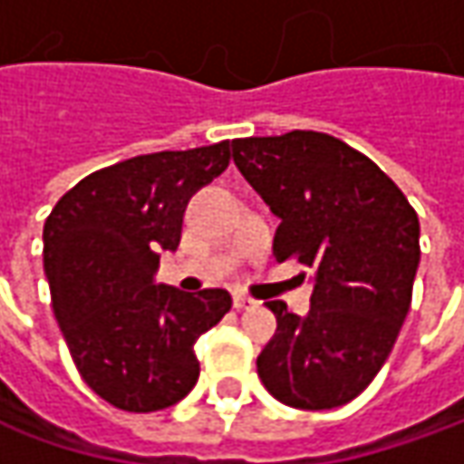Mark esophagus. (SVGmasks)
<instances>
[{"instance_id":"esophagus-1","label":"esophagus","mask_w":464,"mask_h":464,"mask_svg":"<svg viewBox=\"0 0 464 464\" xmlns=\"http://www.w3.org/2000/svg\"><path fill=\"white\" fill-rule=\"evenodd\" d=\"M232 304H235V310H250V307H256V299H250V296L245 295H235L232 296Z\"/></svg>"}]
</instances>
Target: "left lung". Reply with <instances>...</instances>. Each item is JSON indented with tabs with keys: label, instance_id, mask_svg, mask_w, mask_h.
Here are the masks:
<instances>
[{
	"label": "left lung",
	"instance_id": "1",
	"mask_svg": "<svg viewBox=\"0 0 464 464\" xmlns=\"http://www.w3.org/2000/svg\"><path fill=\"white\" fill-rule=\"evenodd\" d=\"M232 160L281 219L278 263L314 268L304 317L268 302L278 328L260 351V382L302 411L346 405L377 377L411 310L419 217L382 169L335 136L235 139Z\"/></svg>",
	"mask_w": 464,
	"mask_h": 464
}]
</instances>
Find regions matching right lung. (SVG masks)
Returning <instances> with one entry per match:
<instances>
[{
	"mask_svg": "<svg viewBox=\"0 0 464 464\" xmlns=\"http://www.w3.org/2000/svg\"><path fill=\"white\" fill-rule=\"evenodd\" d=\"M229 165V141L139 154L87 175L44 227L51 304L87 387L131 413L183 401L198 380L196 341L232 307L224 289L188 295L157 284L178 250L196 190Z\"/></svg>",
	"mask_w": 464,
	"mask_h": 464,
	"instance_id": "right-lung-1",
	"label": "right lung"
}]
</instances>
